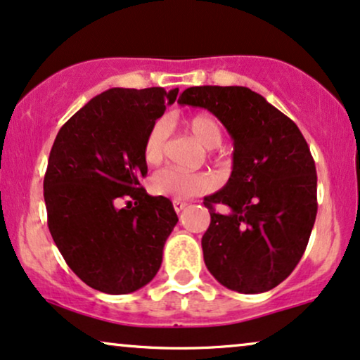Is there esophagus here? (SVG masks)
<instances>
[{"instance_id":"1","label":"esophagus","mask_w":360,"mask_h":360,"mask_svg":"<svg viewBox=\"0 0 360 360\" xmlns=\"http://www.w3.org/2000/svg\"><path fill=\"white\" fill-rule=\"evenodd\" d=\"M188 203L187 202H181V200H173V208H175V212L179 214V212L184 210L185 207H187Z\"/></svg>"}]
</instances>
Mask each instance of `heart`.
<instances>
[{
	"instance_id": "heart-1",
	"label": "heart",
	"mask_w": 360,
	"mask_h": 360,
	"mask_svg": "<svg viewBox=\"0 0 360 360\" xmlns=\"http://www.w3.org/2000/svg\"><path fill=\"white\" fill-rule=\"evenodd\" d=\"M187 130L203 148L214 150L224 140L220 123L207 113L193 115L187 120ZM167 128L163 123H155L146 133L143 143V158L148 165H157L163 160L165 155ZM152 192L162 197H170L175 200L190 198L195 195H202L210 192L215 187V179L207 172H185L179 168H162L152 176L150 181Z\"/></svg>"
}]
</instances>
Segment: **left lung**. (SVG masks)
<instances>
[{"label": "left lung", "instance_id": "1", "mask_svg": "<svg viewBox=\"0 0 360 360\" xmlns=\"http://www.w3.org/2000/svg\"><path fill=\"white\" fill-rule=\"evenodd\" d=\"M179 103L214 113L233 140L227 185L203 198L210 212L202 237L207 269L240 294L277 287L302 259L317 215V173L307 141L250 88L192 86ZM215 202L229 210L219 214Z\"/></svg>", "mask_w": 360, "mask_h": 360}]
</instances>
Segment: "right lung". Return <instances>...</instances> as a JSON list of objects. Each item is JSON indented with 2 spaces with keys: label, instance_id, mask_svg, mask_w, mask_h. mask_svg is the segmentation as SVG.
I'll list each match as a JSON object with an SVG mask.
<instances>
[{
  "label": "right lung",
  "instance_id": "right-lung-1",
  "mask_svg": "<svg viewBox=\"0 0 360 360\" xmlns=\"http://www.w3.org/2000/svg\"><path fill=\"white\" fill-rule=\"evenodd\" d=\"M179 88H110L58 131L44 173L48 229L68 267L105 294H130L162 265L179 221L172 202L140 187L146 133ZM122 198L132 202L117 207Z\"/></svg>",
  "mask_w": 360,
  "mask_h": 360
}]
</instances>
